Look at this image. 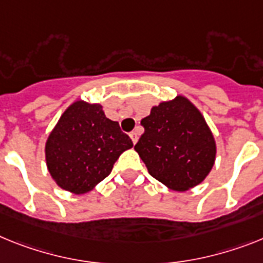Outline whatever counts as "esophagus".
I'll return each mask as SVG.
<instances>
[{
	"label": "esophagus",
	"mask_w": 263,
	"mask_h": 263,
	"mask_svg": "<svg viewBox=\"0 0 263 263\" xmlns=\"http://www.w3.org/2000/svg\"><path fill=\"white\" fill-rule=\"evenodd\" d=\"M129 138H131V140H132V143H134V144H135L136 142H138V139H139V135H138V132L136 131H132L131 134H129Z\"/></svg>",
	"instance_id": "obj_1"
}]
</instances>
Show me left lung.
I'll return each mask as SVG.
<instances>
[{
  "mask_svg": "<svg viewBox=\"0 0 263 263\" xmlns=\"http://www.w3.org/2000/svg\"><path fill=\"white\" fill-rule=\"evenodd\" d=\"M140 124L144 134L135 151L156 180L186 191L210 174L217 144L203 115L189 99L176 96L152 107Z\"/></svg>",
  "mask_w": 263,
  "mask_h": 263,
  "instance_id": "left-lung-1",
  "label": "left lung"
}]
</instances>
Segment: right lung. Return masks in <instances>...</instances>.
Listing matches in <instances>:
<instances>
[{"mask_svg": "<svg viewBox=\"0 0 263 263\" xmlns=\"http://www.w3.org/2000/svg\"><path fill=\"white\" fill-rule=\"evenodd\" d=\"M118 121L100 104L77 100L65 109L48 136L45 159L53 180L69 193L85 194L105 179L119 156L132 147Z\"/></svg>", "mask_w": 263, "mask_h": 263, "instance_id": "1", "label": "right lung"}]
</instances>
